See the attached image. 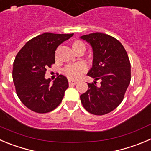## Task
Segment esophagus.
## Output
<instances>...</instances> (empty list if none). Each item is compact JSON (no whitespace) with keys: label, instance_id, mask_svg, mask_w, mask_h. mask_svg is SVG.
I'll use <instances>...</instances> for the list:
<instances>
[{"label":"esophagus","instance_id":"esophagus-1","mask_svg":"<svg viewBox=\"0 0 151 151\" xmlns=\"http://www.w3.org/2000/svg\"><path fill=\"white\" fill-rule=\"evenodd\" d=\"M68 83H69V86L76 85V84L77 83V81H74V80H68Z\"/></svg>","mask_w":151,"mask_h":151}]
</instances>
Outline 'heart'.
<instances>
[{
	"mask_svg": "<svg viewBox=\"0 0 151 151\" xmlns=\"http://www.w3.org/2000/svg\"><path fill=\"white\" fill-rule=\"evenodd\" d=\"M72 48L75 52H77L80 50H85L86 45L82 41L75 40L72 43ZM86 71V65L82 63H78L66 66L64 69V74L70 79H77Z\"/></svg>",
	"mask_w": 151,
	"mask_h": 151,
	"instance_id": "1",
	"label": "heart"
}]
</instances>
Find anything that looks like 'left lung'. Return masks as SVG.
<instances>
[{
    "instance_id": "obj_1",
    "label": "left lung",
    "mask_w": 151,
    "mask_h": 151,
    "mask_svg": "<svg viewBox=\"0 0 151 151\" xmlns=\"http://www.w3.org/2000/svg\"><path fill=\"white\" fill-rule=\"evenodd\" d=\"M93 50L92 67L88 75L101 80L88 83V90L80 95L86 110L103 115L112 112L123 101L131 79L130 63L122 43L115 38L101 33L81 36Z\"/></svg>"
}]
</instances>
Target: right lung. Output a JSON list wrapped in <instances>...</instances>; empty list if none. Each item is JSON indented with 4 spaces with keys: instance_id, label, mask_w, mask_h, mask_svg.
<instances>
[{
    "instance_id": "right-lung-1",
    "label": "right lung",
    "mask_w": 151,
    "mask_h": 151,
    "mask_svg": "<svg viewBox=\"0 0 151 151\" xmlns=\"http://www.w3.org/2000/svg\"><path fill=\"white\" fill-rule=\"evenodd\" d=\"M74 35L45 33L28 41L16 55L12 79L17 95L28 109L47 113L56 109L68 88V81L60 74L50 84L45 78L47 68L55 63V50Z\"/></svg>"
}]
</instances>
